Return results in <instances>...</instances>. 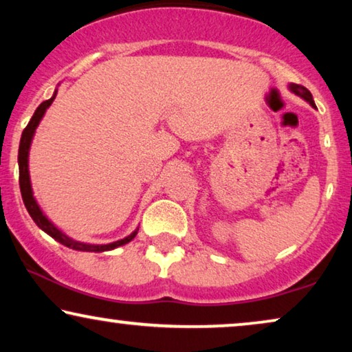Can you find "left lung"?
Here are the masks:
<instances>
[{
	"instance_id": "left-lung-1",
	"label": "left lung",
	"mask_w": 352,
	"mask_h": 352,
	"mask_svg": "<svg viewBox=\"0 0 352 352\" xmlns=\"http://www.w3.org/2000/svg\"><path fill=\"white\" fill-rule=\"evenodd\" d=\"M288 89H290L293 94L300 96L301 99H305L306 102H309V105H312V107L316 109V104H314V99H312V94L309 93V89H306V88H305V86H301V85H295V83H290V85H288Z\"/></svg>"
}]
</instances>
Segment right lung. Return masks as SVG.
<instances>
[{"label": "right lung", "mask_w": 352, "mask_h": 352, "mask_svg": "<svg viewBox=\"0 0 352 352\" xmlns=\"http://www.w3.org/2000/svg\"><path fill=\"white\" fill-rule=\"evenodd\" d=\"M56 94H57V89L54 91V94H52L51 99H47V100H45V102H41L40 105H38V109L35 110V113H33L32 120L28 122L27 128L23 129V133H22L21 146H19V184H21L22 200H23V204H25V208L28 211V214L32 216V219L35 221V224L38 226V228H40L41 230H45L47 235H51V237L57 240L59 243L65 245V247H69L72 250H76V252H91V253L110 252V250H115V248L122 247V245H126V243L131 242V240L138 235L139 228L134 230V232L129 234L128 237H124L122 240H117V242H112V243L98 245V243L80 242V240H75V239L69 237V235L62 232V230L57 228L56 224H52V221L47 218L45 213H43V210L40 208V205H38L35 195H33L30 171H28V153H30V146H32L33 136H35L38 124H40L41 118L45 117L46 110L50 109L52 100L56 99Z\"/></svg>", "instance_id": "add662e5"}]
</instances>
